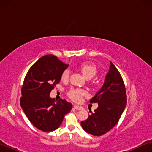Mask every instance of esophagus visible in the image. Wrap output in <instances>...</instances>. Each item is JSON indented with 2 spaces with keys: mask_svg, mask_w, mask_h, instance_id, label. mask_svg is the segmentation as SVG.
<instances>
[{
  "mask_svg": "<svg viewBox=\"0 0 152 152\" xmlns=\"http://www.w3.org/2000/svg\"><path fill=\"white\" fill-rule=\"evenodd\" d=\"M74 108L76 110H81L82 109V107H80V106H78V105L76 104H74Z\"/></svg>",
  "mask_w": 152,
  "mask_h": 152,
  "instance_id": "34e87169",
  "label": "esophagus"
}]
</instances>
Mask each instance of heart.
<instances>
[{
  "label": "heart",
  "instance_id": "b5f03b06",
  "mask_svg": "<svg viewBox=\"0 0 152 152\" xmlns=\"http://www.w3.org/2000/svg\"><path fill=\"white\" fill-rule=\"evenodd\" d=\"M78 69L81 71V72L86 79L92 78L97 73L96 67L92 63H82L78 66ZM70 72L68 69L64 70L61 74V80L64 81L68 80L69 77H70ZM86 94V92L85 91L79 88H72L68 92V96L74 101H80L82 96H84Z\"/></svg>",
  "mask_w": 152,
  "mask_h": 152
}]
</instances>
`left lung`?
<instances>
[{"label": "left lung", "mask_w": 152, "mask_h": 152, "mask_svg": "<svg viewBox=\"0 0 152 152\" xmlns=\"http://www.w3.org/2000/svg\"><path fill=\"white\" fill-rule=\"evenodd\" d=\"M96 102L99 107L88 119L81 121V126L89 134L101 136L117 124L127 104L124 82L111 61L104 85L90 100V103Z\"/></svg>", "instance_id": "1"}]
</instances>
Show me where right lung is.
Instances as JSON below:
<instances>
[{
	"instance_id": "1",
	"label": "right lung",
	"mask_w": 152,
	"mask_h": 152,
	"mask_svg": "<svg viewBox=\"0 0 152 152\" xmlns=\"http://www.w3.org/2000/svg\"><path fill=\"white\" fill-rule=\"evenodd\" d=\"M68 67L58 57L48 54L36 61L25 76L20 104L29 121L43 132L57 129L65 115L72 108V104L65 99L56 102L50 97Z\"/></svg>"
}]
</instances>
